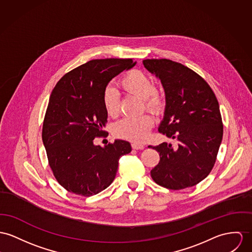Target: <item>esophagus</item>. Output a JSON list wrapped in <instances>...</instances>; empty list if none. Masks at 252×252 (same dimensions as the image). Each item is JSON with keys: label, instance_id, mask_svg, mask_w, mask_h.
Instances as JSON below:
<instances>
[{"label": "esophagus", "instance_id": "obj_1", "mask_svg": "<svg viewBox=\"0 0 252 252\" xmlns=\"http://www.w3.org/2000/svg\"><path fill=\"white\" fill-rule=\"evenodd\" d=\"M131 147H132V149H134V150H144V148H145V146L142 145V144H140V143H132V144H131Z\"/></svg>", "mask_w": 252, "mask_h": 252}]
</instances>
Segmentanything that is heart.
Listing matches in <instances>:
<instances>
[{
    "instance_id": "obj_1",
    "label": "heart",
    "mask_w": 252,
    "mask_h": 252,
    "mask_svg": "<svg viewBox=\"0 0 252 252\" xmlns=\"http://www.w3.org/2000/svg\"><path fill=\"white\" fill-rule=\"evenodd\" d=\"M120 83L126 92L144 98L148 110L154 113H159L162 110L164 99L155 89L153 80L145 73L138 70L129 71L123 77ZM102 103L108 116L115 118L119 115L120 96L115 88L111 86L104 88ZM153 126L154 119L150 115L125 118L115 125L114 133L123 139L140 142L146 139Z\"/></svg>"
}]
</instances>
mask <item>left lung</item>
<instances>
[{"label": "left lung", "mask_w": 252, "mask_h": 252, "mask_svg": "<svg viewBox=\"0 0 252 252\" xmlns=\"http://www.w3.org/2000/svg\"><path fill=\"white\" fill-rule=\"evenodd\" d=\"M143 64L165 92L158 131L177 143L149 146L160 156L151 175L158 185L172 190L194 186L210 174L222 140L218 99L203 78L180 63L163 58L146 59Z\"/></svg>", "instance_id": "8db88e82"}]
</instances>
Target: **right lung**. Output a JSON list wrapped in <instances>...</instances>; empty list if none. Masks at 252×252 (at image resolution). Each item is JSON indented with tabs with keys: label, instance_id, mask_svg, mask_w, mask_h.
Here are the masks:
<instances>
[{
	"label": "right lung",
	"instance_id": "obj_1",
	"mask_svg": "<svg viewBox=\"0 0 252 252\" xmlns=\"http://www.w3.org/2000/svg\"><path fill=\"white\" fill-rule=\"evenodd\" d=\"M135 64L129 58L90 60L64 75L54 88L42 140L54 175L68 192L90 196L106 189L116 176L120 157L131 152L126 140L100 147L94 139L105 134L104 88Z\"/></svg>",
	"mask_w": 252,
	"mask_h": 252
}]
</instances>
